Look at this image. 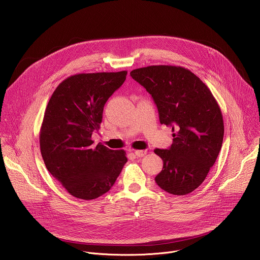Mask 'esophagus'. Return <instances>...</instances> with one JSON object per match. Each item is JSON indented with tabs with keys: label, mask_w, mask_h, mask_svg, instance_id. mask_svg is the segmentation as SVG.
<instances>
[{
	"label": "esophagus",
	"mask_w": 260,
	"mask_h": 260,
	"mask_svg": "<svg viewBox=\"0 0 260 260\" xmlns=\"http://www.w3.org/2000/svg\"><path fill=\"white\" fill-rule=\"evenodd\" d=\"M135 154H136L138 157H143L144 155L147 154V151H146V150H135Z\"/></svg>",
	"instance_id": "34e87169"
}]
</instances>
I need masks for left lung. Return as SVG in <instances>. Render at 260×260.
<instances>
[{
	"label": "left lung",
	"mask_w": 260,
	"mask_h": 260,
	"mask_svg": "<svg viewBox=\"0 0 260 260\" xmlns=\"http://www.w3.org/2000/svg\"><path fill=\"white\" fill-rule=\"evenodd\" d=\"M131 76L152 95L160 123L173 132L169 149L154 150L164 161L155 182L174 196L192 192L205 181L223 142V117L216 99L183 67L149 66L133 70Z\"/></svg>",
	"instance_id": "obj_1"
}]
</instances>
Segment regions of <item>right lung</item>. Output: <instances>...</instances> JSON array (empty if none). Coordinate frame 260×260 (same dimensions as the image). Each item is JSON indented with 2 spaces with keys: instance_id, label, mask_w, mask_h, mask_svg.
<instances>
[{
  "instance_id": "add662e5",
  "label": "right lung",
  "mask_w": 260,
  "mask_h": 260,
  "mask_svg": "<svg viewBox=\"0 0 260 260\" xmlns=\"http://www.w3.org/2000/svg\"><path fill=\"white\" fill-rule=\"evenodd\" d=\"M126 71L76 74L53 91L40 129V149L50 174L73 197L94 200L113 186L127 158L91 135L100 129L104 106L124 82Z\"/></svg>"
}]
</instances>
